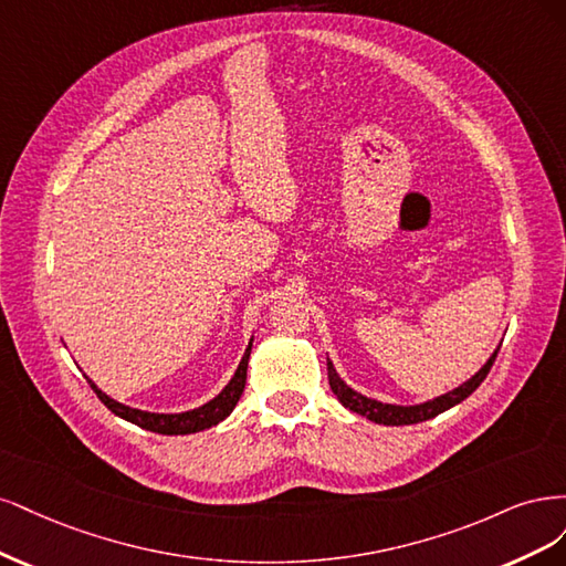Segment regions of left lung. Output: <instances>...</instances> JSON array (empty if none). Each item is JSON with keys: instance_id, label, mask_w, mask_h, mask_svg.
Listing matches in <instances>:
<instances>
[{"instance_id": "8db88e82", "label": "left lung", "mask_w": 566, "mask_h": 566, "mask_svg": "<svg viewBox=\"0 0 566 566\" xmlns=\"http://www.w3.org/2000/svg\"><path fill=\"white\" fill-rule=\"evenodd\" d=\"M499 355V348L491 353V357L484 361V367L475 374L470 376L465 382H461L459 388H453L440 397H432L428 399V402H421V405H388V402H378V399H371L367 395H361L357 390H353L348 382H345L336 367L334 361L326 357V369H329V386L334 390V395L338 397V402L350 409L359 416H367L369 421L378 423V426H413V423H423V421H430V418H434L437 413H442L455 405H461L463 399L468 395L475 392L480 388V382L486 378L491 364H494Z\"/></svg>"}]
</instances>
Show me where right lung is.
Wrapping results in <instances>:
<instances>
[{
  "label": "right lung",
  "instance_id": "right-lung-1",
  "mask_svg": "<svg viewBox=\"0 0 566 566\" xmlns=\"http://www.w3.org/2000/svg\"><path fill=\"white\" fill-rule=\"evenodd\" d=\"M251 343L249 340L247 350L242 355L240 367H237L234 376L228 380V386L218 392L213 399H209L207 405L190 409V411H178V413H157V411H143L129 405H122L117 399H113L111 395H105L94 380H91L86 374L84 378L88 380V386L94 388V392L98 395L101 402L111 409L115 416L124 418V421H129L143 430H150V432H159V434H192V432H202L207 428H213L232 413V409L240 402V397L244 392L247 386V367H249V355H251Z\"/></svg>",
  "mask_w": 566,
  "mask_h": 566
}]
</instances>
